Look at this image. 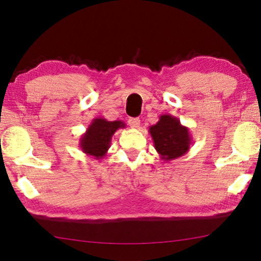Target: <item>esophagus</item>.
I'll return each instance as SVG.
<instances>
[{"label": "esophagus", "instance_id": "34e87169", "mask_svg": "<svg viewBox=\"0 0 261 261\" xmlns=\"http://www.w3.org/2000/svg\"><path fill=\"white\" fill-rule=\"evenodd\" d=\"M129 125L131 126V127H139V125H140V119L139 118H132V119H130L129 121Z\"/></svg>", "mask_w": 261, "mask_h": 261}]
</instances>
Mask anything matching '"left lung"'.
I'll return each instance as SVG.
<instances>
[{"label":"left lung","mask_w":261,"mask_h":261,"mask_svg":"<svg viewBox=\"0 0 261 261\" xmlns=\"http://www.w3.org/2000/svg\"><path fill=\"white\" fill-rule=\"evenodd\" d=\"M154 149L164 162H170L185 154L192 145L190 129L170 114L159 116L156 124L149 126Z\"/></svg>","instance_id":"1"}]
</instances>
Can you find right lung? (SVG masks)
<instances>
[{
	"label": "right lung",
	"instance_id": "obj_1",
	"mask_svg": "<svg viewBox=\"0 0 261 261\" xmlns=\"http://www.w3.org/2000/svg\"><path fill=\"white\" fill-rule=\"evenodd\" d=\"M123 127H125V123L120 120L108 121L104 118L93 119L80 139L81 150L96 160L104 158L108 153L112 136L116 130Z\"/></svg>",
	"mask_w": 261,
	"mask_h": 261
}]
</instances>
